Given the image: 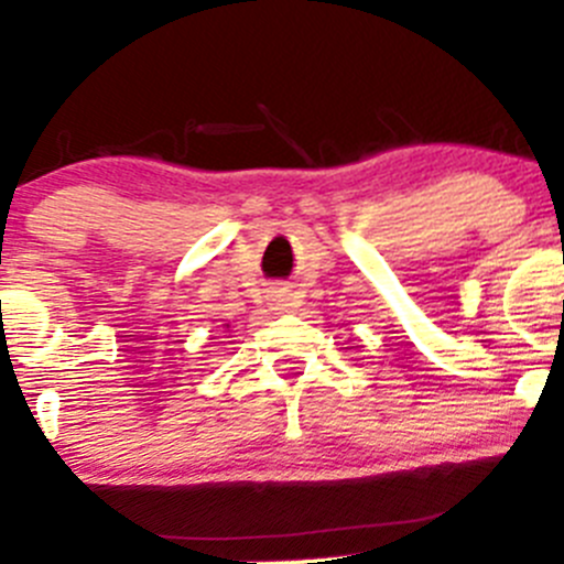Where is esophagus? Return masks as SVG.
Returning <instances> with one entry per match:
<instances>
[{"label": "esophagus", "mask_w": 564, "mask_h": 564, "mask_svg": "<svg viewBox=\"0 0 564 564\" xmlns=\"http://www.w3.org/2000/svg\"><path fill=\"white\" fill-rule=\"evenodd\" d=\"M270 303L275 311H286L292 305V294H289V289H272Z\"/></svg>", "instance_id": "obj_1"}]
</instances>
